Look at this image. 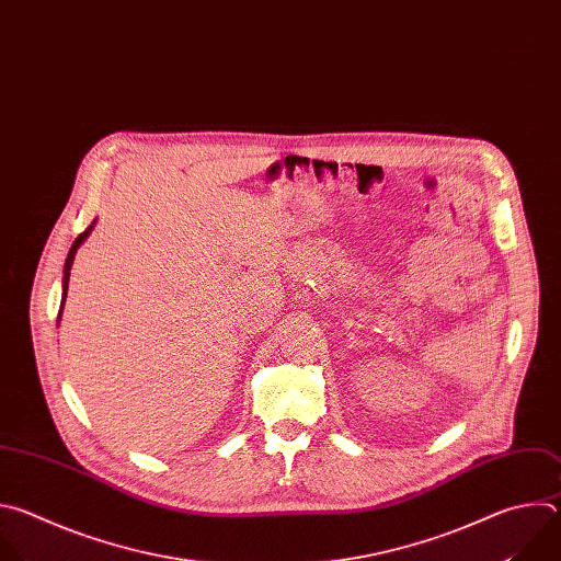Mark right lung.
Instances as JSON below:
<instances>
[{"instance_id":"add662e5","label":"right lung","mask_w":561,"mask_h":561,"mask_svg":"<svg viewBox=\"0 0 561 561\" xmlns=\"http://www.w3.org/2000/svg\"><path fill=\"white\" fill-rule=\"evenodd\" d=\"M94 228V220H92V226H88L77 239H75V243H72V248H70V252H68V259H66V265H64V296H61V305H64V300H66V291H68V278H70V267H72V261H75V254H77V248L85 241V237L90 234V230ZM59 316H61V311H59Z\"/></svg>"}]
</instances>
